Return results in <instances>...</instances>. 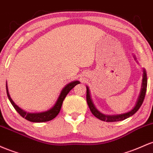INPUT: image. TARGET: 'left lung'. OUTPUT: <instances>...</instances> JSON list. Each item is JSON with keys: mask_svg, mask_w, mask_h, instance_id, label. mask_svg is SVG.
<instances>
[{"mask_svg": "<svg viewBox=\"0 0 153 153\" xmlns=\"http://www.w3.org/2000/svg\"><path fill=\"white\" fill-rule=\"evenodd\" d=\"M134 59H136L134 57ZM147 74H146V71L145 69H143V75H142V87H141V90H140V95H139L138 99H137L136 104H135L134 107L133 108V109L131 110L128 112L126 113V114H122L119 115H105L102 114V113L100 112L99 111H97V108H95V106L94 105L93 102H92V99H91V96L90 94V90H89V87H87V102L88 104L89 108H90L91 112L92 114L97 117L98 119L101 120V121H107V122H115V121H123V120L126 119L130 116H133L135 113L140 109V108L141 107L142 102H143L144 99H145V94H146V90H147Z\"/></svg>", "mask_w": 153, "mask_h": 153, "instance_id": "obj_1", "label": "left lung"}]
</instances>
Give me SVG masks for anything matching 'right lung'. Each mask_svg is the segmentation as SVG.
Returning <instances> with one entry per match:
<instances>
[{"label":"right lung","mask_w":153,"mask_h":153,"mask_svg":"<svg viewBox=\"0 0 153 153\" xmlns=\"http://www.w3.org/2000/svg\"><path fill=\"white\" fill-rule=\"evenodd\" d=\"M79 83L80 82L79 81H74L71 82V83H68V85H66L64 87H63V90H61L59 97H58L57 101H56V102L55 103L53 107L51 108L48 110V111L41 113H27L20 108L18 105H16L14 103V102L12 100L11 97H10L9 93H8L7 82H6V92H7V96L8 99H9L10 102H11V103L12 104V105H13V108L16 109L17 112L19 114L20 116H22L23 118H25V119L27 120V121H31V122H45V121H51V120L53 119L54 118H56V116H57V115L59 114L60 111H61V106H62L63 104V101L65 97H66V96L68 95V92H69L75 86Z\"/></svg>","instance_id":"1"}]
</instances>
